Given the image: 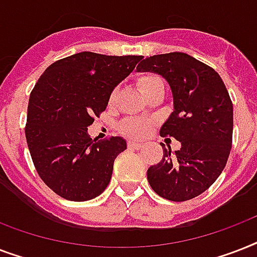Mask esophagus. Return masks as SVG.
Returning a JSON list of instances; mask_svg holds the SVG:
<instances>
[{"instance_id":"34e87169","label":"esophagus","mask_w":257,"mask_h":257,"mask_svg":"<svg viewBox=\"0 0 257 257\" xmlns=\"http://www.w3.org/2000/svg\"><path fill=\"white\" fill-rule=\"evenodd\" d=\"M141 147H143V144H141V143H139V141H135V140L128 141V148L129 149H140Z\"/></svg>"}]
</instances>
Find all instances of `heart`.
<instances>
[{
  "label": "heart",
  "instance_id": "b5f03b06",
  "mask_svg": "<svg viewBox=\"0 0 257 257\" xmlns=\"http://www.w3.org/2000/svg\"><path fill=\"white\" fill-rule=\"evenodd\" d=\"M161 81V78H159L157 76H152V74H148V76H144L141 77L137 82V86L140 89V92H145L147 89H149L153 84ZM116 94V93H114ZM113 94V96H114ZM122 132L125 135H128L131 137H143L145 136L147 133L149 132L151 129V122L147 120H143V118H132V120H128L122 125Z\"/></svg>",
  "mask_w": 257,
  "mask_h": 257
}]
</instances>
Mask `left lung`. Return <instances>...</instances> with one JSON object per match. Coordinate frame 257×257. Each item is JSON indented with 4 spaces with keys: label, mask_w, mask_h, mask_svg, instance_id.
<instances>
[{
    "label": "left lung",
    "mask_w": 257,
    "mask_h": 257,
    "mask_svg": "<svg viewBox=\"0 0 257 257\" xmlns=\"http://www.w3.org/2000/svg\"><path fill=\"white\" fill-rule=\"evenodd\" d=\"M139 72L160 74L169 84L173 112L160 129L163 137L181 143L164 149L163 160L147 172L157 195L187 201L215 183L227 164L233 131V106L219 73L181 52L143 60Z\"/></svg>",
    "instance_id": "left-lung-1"
}]
</instances>
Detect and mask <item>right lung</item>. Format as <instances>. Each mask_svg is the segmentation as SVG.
Masks as SVG:
<instances>
[{
  "label": "right lung",
  "mask_w": 257,
  "mask_h": 257,
  "mask_svg": "<svg viewBox=\"0 0 257 257\" xmlns=\"http://www.w3.org/2000/svg\"><path fill=\"white\" fill-rule=\"evenodd\" d=\"M141 58L81 52L53 62L38 78L29 97L25 136L37 173L58 196L86 201L108 187L126 141L120 136L92 140L88 126Z\"/></svg>",
  "instance_id": "right-lung-1"
}]
</instances>
